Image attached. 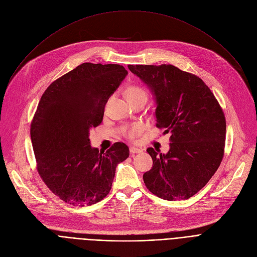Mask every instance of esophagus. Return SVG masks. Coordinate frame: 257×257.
<instances>
[{"label":"esophagus","instance_id":"1","mask_svg":"<svg viewBox=\"0 0 257 257\" xmlns=\"http://www.w3.org/2000/svg\"><path fill=\"white\" fill-rule=\"evenodd\" d=\"M141 152H143V149H140V148H136V147L130 148V153L131 154H137V153H141Z\"/></svg>","mask_w":257,"mask_h":257}]
</instances>
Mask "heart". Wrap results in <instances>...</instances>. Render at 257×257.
Returning a JSON list of instances; mask_svg holds the SVG:
<instances>
[{
  "label": "heart",
  "mask_w": 257,
  "mask_h": 257,
  "mask_svg": "<svg viewBox=\"0 0 257 257\" xmlns=\"http://www.w3.org/2000/svg\"><path fill=\"white\" fill-rule=\"evenodd\" d=\"M128 97L129 98L130 97H146L147 98V93L143 88L134 86V87H131L128 89L127 98ZM143 131H144V126L142 124H134L132 126L125 128L123 133L127 139L133 140V139H136L138 136H140Z\"/></svg>",
  "instance_id": "b5f03b06"
}]
</instances>
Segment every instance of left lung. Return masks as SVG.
I'll use <instances>...</instances> for the list:
<instances>
[{"mask_svg":"<svg viewBox=\"0 0 257 257\" xmlns=\"http://www.w3.org/2000/svg\"><path fill=\"white\" fill-rule=\"evenodd\" d=\"M128 69L153 94L156 126L171 134L167 154L147 149L153 166L144 174V182L161 199L191 198L222 161L226 137L222 108L202 79L172 64H130Z\"/></svg>","mask_w":257,"mask_h":257,"instance_id":"obj_1","label":"left lung"}]
</instances>
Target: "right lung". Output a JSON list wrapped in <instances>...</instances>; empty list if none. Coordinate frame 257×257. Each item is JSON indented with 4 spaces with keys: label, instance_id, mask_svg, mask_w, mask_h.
<instances>
[{
    "label": "right lung",
    "instance_id": "obj_1",
    "mask_svg": "<svg viewBox=\"0 0 257 257\" xmlns=\"http://www.w3.org/2000/svg\"><path fill=\"white\" fill-rule=\"evenodd\" d=\"M128 75L123 65L82 63L57 79L40 98L31 124L37 170L66 203L84 206L111 190L116 166L129 156L124 143L92 148L89 130L101 124L104 106Z\"/></svg>",
    "mask_w": 257,
    "mask_h": 257
}]
</instances>
